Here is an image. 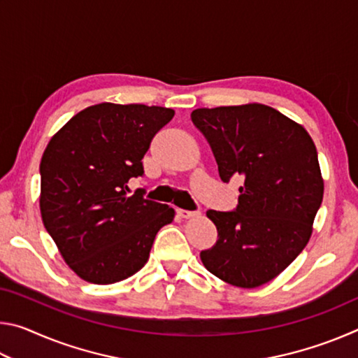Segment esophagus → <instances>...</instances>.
<instances>
[{
	"mask_svg": "<svg viewBox=\"0 0 358 358\" xmlns=\"http://www.w3.org/2000/svg\"><path fill=\"white\" fill-rule=\"evenodd\" d=\"M177 215H178L180 217H183V220H189V217H192V216H196L197 213H196V211H189V210H183V208H178V210H177Z\"/></svg>",
	"mask_w": 358,
	"mask_h": 358,
	"instance_id": "esophagus-1",
	"label": "esophagus"
}]
</instances>
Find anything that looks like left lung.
<instances>
[{"label": "left lung", "mask_w": 358, "mask_h": 358, "mask_svg": "<svg viewBox=\"0 0 358 358\" xmlns=\"http://www.w3.org/2000/svg\"><path fill=\"white\" fill-rule=\"evenodd\" d=\"M224 183L245 178L234 211L208 210L217 241L201 252L210 273L259 287L303 251L324 197L317 150L303 126L264 104L196 108Z\"/></svg>", "instance_id": "left-lung-1"}]
</instances>
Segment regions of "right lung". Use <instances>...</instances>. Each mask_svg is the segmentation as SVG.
Masks as SVG:
<instances>
[{"instance_id": "1", "label": "right lung", "mask_w": 358, "mask_h": 358, "mask_svg": "<svg viewBox=\"0 0 358 358\" xmlns=\"http://www.w3.org/2000/svg\"><path fill=\"white\" fill-rule=\"evenodd\" d=\"M172 108L102 102L74 115L41 159V216L59 252L82 280L112 284L147 264L155 237L173 208L126 196L143 175L142 157Z\"/></svg>"}]
</instances>
